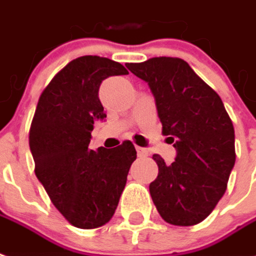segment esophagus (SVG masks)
<instances>
[{
    "label": "esophagus",
    "instance_id": "1",
    "mask_svg": "<svg viewBox=\"0 0 256 256\" xmlns=\"http://www.w3.org/2000/svg\"><path fill=\"white\" fill-rule=\"evenodd\" d=\"M136 150H137V154H138V156H146L148 155V151H146V148H141V146H136Z\"/></svg>",
    "mask_w": 256,
    "mask_h": 256
}]
</instances>
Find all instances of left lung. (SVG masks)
I'll return each instance as SVG.
<instances>
[{
	"label": "left lung",
	"mask_w": 256,
	"mask_h": 256,
	"mask_svg": "<svg viewBox=\"0 0 256 256\" xmlns=\"http://www.w3.org/2000/svg\"><path fill=\"white\" fill-rule=\"evenodd\" d=\"M152 91L162 133L178 156L172 165L154 154L158 176L150 194L162 219L194 226L206 219L228 188L236 162L234 128L214 88L180 58L158 56L128 64Z\"/></svg>",
	"instance_id": "left-lung-1"
}]
</instances>
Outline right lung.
Returning <instances> with one entry per match:
<instances>
[{
	"label": "right lung",
	"instance_id": "1",
	"mask_svg": "<svg viewBox=\"0 0 256 256\" xmlns=\"http://www.w3.org/2000/svg\"><path fill=\"white\" fill-rule=\"evenodd\" d=\"M115 60L84 55L70 60L42 90L28 132L34 173L51 202L74 228H97L112 219L137 158L132 141L91 150L96 119H104V78L128 74Z\"/></svg>",
	"mask_w": 256,
	"mask_h": 256
}]
</instances>
